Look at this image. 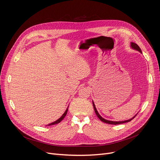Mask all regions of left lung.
<instances>
[{"label":"left lung","instance_id":"1","mask_svg":"<svg viewBox=\"0 0 160 160\" xmlns=\"http://www.w3.org/2000/svg\"><path fill=\"white\" fill-rule=\"evenodd\" d=\"M131 48L133 49H135L138 51L140 52L141 53H142V51H141V49H140V48L139 47V45L138 44H136L133 42H131ZM92 104H93V106H94V111H95V112L96 114L97 117L102 122H104V123H108V124H111V125H118V124H122V123H127V122H130L132 119H133L135 118V117L136 115H135L133 118H132L131 119H129V120H125V121H121V122H113V121H109V120H107L104 118H103L99 114V112H98L97 109H96V108L95 106V104L94 103V102L92 101Z\"/></svg>","mask_w":160,"mask_h":160}]
</instances>
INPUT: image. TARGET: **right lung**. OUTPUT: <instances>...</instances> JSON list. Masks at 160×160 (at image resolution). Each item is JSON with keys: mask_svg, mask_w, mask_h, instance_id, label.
<instances>
[{"mask_svg": "<svg viewBox=\"0 0 160 160\" xmlns=\"http://www.w3.org/2000/svg\"><path fill=\"white\" fill-rule=\"evenodd\" d=\"M68 108L66 109V110L65 111V112H64V114L63 115L58 119V120H57L56 122H52V123H50V124H49L48 125H55V124H58V123H59V122H61L63 119H64V118L65 117V116L66 115V114H67V112H68Z\"/></svg>", "mask_w": 160, "mask_h": 160, "instance_id": "1", "label": "right lung"}]
</instances>
